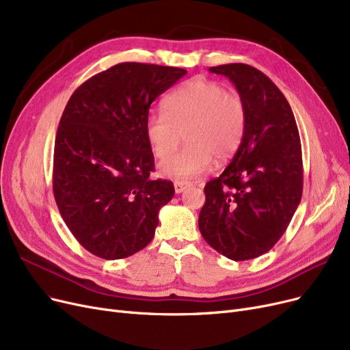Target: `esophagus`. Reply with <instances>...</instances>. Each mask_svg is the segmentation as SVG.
<instances>
[{
  "instance_id": "esophagus-1",
  "label": "esophagus",
  "mask_w": 350,
  "mask_h": 350,
  "mask_svg": "<svg viewBox=\"0 0 350 350\" xmlns=\"http://www.w3.org/2000/svg\"><path fill=\"white\" fill-rule=\"evenodd\" d=\"M190 182H185V180H180V182H174V190L176 193H182L185 191L187 187H190Z\"/></svg>"
}]
</instances>
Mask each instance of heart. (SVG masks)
I'll return each mask as SVG.
<instances>
[{
  "mask_svg": "<svg viewBox=\"0 0 350 350\" xmlns=\"http://www.w3.org/2000/svg\"><path fill=\"white\" fill-rule=\"evenodd\" d=\"M164 115H151L146 137L155 159L166 160L181 135L188 146L170 161L160 164L164 177L195 178L209 172L215 159L226 161L239 150L247 109L243 99L215 81L198 77L180 86L163 102Z\"/></svg>",
  "mask_w": 350,
  "mask_h": 350,
  "instance_id": "b5f03b06",
  "label": "heart"
}]
</instances>
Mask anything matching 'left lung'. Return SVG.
<instances>
[{
	"label": "left lung",
	"instance_id": "1",
	"mask_svg": "<svg viewBox=\"0 0 350 350\" xmlns=\"http://www.w3.org/2000/svg\"><path fill=\"white\" fill-rule=\"evenodd\" d=\"M209 70L237 86L247 109V129L225 172L204 186L199 229L229 260H252L280 241L301 200L299 128L286 96L261 70L245 63Z\"/></svg>",
	"mask_w": 350,
	"mask_h": 350
}]
</instances>
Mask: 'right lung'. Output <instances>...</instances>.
Here are the masks:
<instances>
[{
  "instance_id": "obj_1",
  "label": "right lung",
  "mask_w": 350,
  "mask_h": 350,
  "mask_svg": "<svg viewBox=\"0 0 350 350\" xmlns=\"http://www.w3.org/2000/svg\"><path fill=\"white\" fill-rule=\"evenodd\" d=\"M186 73L118 63L70 96L55 141L53 193L64 224L90 254L121 260L154 238L174 186L150 177L154 155L146 124L152 100Z\"/></svg>"
}]
</instances>
